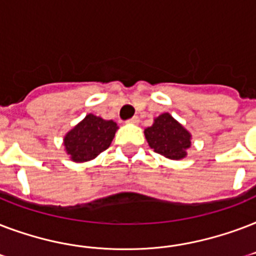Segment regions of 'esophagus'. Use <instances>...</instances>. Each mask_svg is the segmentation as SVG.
<instances>
[{
    "label": "esophagus",
    "instance_id": "1",
    "mask_svg": "<svg viewBox=\"0 0 256 256\" xmlns=\"http://www.w3.org/2000/svg\"><path fill=\"white\" fill-rule=\"evenodd\" d=\"M128 122H132V124H138V122H140V118H138V116H134V118H130V120H128Z\"/></svg>",
    "mask_w": 256,
    "mask_h": 256
}]
</instances>
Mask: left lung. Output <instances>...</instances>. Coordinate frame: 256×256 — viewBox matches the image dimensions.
I'll use <instances>...</instances> for the list:
<instances>
[{"mask_svg":"<svg viewBox=\"0 0 256 256\" xmlns=\"http://www.w3.org/2000/svg\"><path fill=\"white\" fill-rule=\"evenodd\" d=\"M144 134L150 148L168 159H183L191 146L190 132L170 114L156 118L152 126L144 130Z\"/></svg>","mask_w":256,"mask_h":256,"instance_id":"1","label":"left lung"}]
</instances>
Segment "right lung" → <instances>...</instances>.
<instances>
[{"mask_svg": "<svg viewBox=\"0 0 256 256\" xmlns=\"http://www.w3.org/2000/svg\"><path fill=\"white\" fill-rule=\"evenodd\" d=\"M116 130V122L90 114L66 134L64 146L73 162H88L110 146Z\"/></svg>", "mask_w": 256, "mask_h": 256, "instance_id": "right-lung-1", "label": "right lung"}]
</instances>
